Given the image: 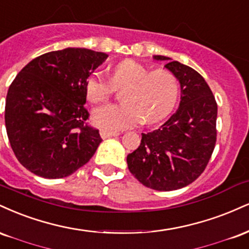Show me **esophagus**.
<instances>
[{
	"label": "esophagus",
	"instance_id": "1",
	"mask_svg": "<svg viewBox=\"0 0 249 249\" xmlns=\"http://www.w3.org/2000/svg\"><path fill=\"white\" fill-rule=\"evenodd\" d=\"M119 131H113V130H108V129H100V136L102 139H108V137L112 136H118Z\"/></svg>",
	"mask_w": 249,
	"mask_h": 249
}]
</instances>
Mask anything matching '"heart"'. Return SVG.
<instances>
[{
    "instance_id": "heart-1",
    "label": "heart",
    "mask_w": 249,
    "mask_h": 249,
    "mask_svg": "<svg viewBox=\"0 0 249 249\" xmlns=\"http://www.w3.org/2000/svg\"><path fill=\"white\" fill-rule=\"evenodd\" d=\"M115 89L122 92L124 104L105 105L93 110L92 120L99 127L118 130L144 120L154 124L164 119L176 105L178 81L169 70L150 71L135 60L120 61L112 69L110 79L95 71L85 81V93L93 104L106 101Z\"/></svg>"
}]
</instances>
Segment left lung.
<instances>
[{
  "mask_svg": "<svg viewBox=\"0 0 249 249\" xmlns=\"http://www.w3.org/2000/svg\"><path fill=\"white\" fill-rule=\"evenodd\" d=\"M165 67L180 84L177 112L159 129L142 134L139 148L127 156L128 169L143 185L172 191L195 182L205 170L217 141L218 106L201 75L164 55Z\"/></svg>",
  "mask_w": 249,
  "mask_h": 249,
  "instance_id": "left-lung-1",
  "label": "left lung"
}]
</instances>
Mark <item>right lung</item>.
Here are the masks:
<instances>
[{
	"instance_id": "add662e5",
	"label": "right lung",
	"mask_w": 249,
	"mask_h": 249,
	"mask_svg": "<svg viewBox=\"0 0 249 249\" xmlns=\"http://www.w3.org/2000/svg\"><path fill=\"white\" fill-rule=\"evenodd\" d=\"M108 55L67 48L20 70L5 99V128L15 156L32 174L63 178L86 164L102 141L87 124L85 81Z\"/></svg>"
}]
</instances>
